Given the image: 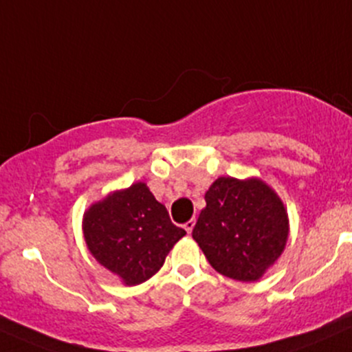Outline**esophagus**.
<instances>
[{
    "label": "esophagus",
    "instance_id": "34e87169",
    "mask_svg": "<svg viewBox=\"0 0 352 352\" xmlns=\"http://www.w3.org/2000/svg\"><path fill=\"white\" fill-rule=\"evenodd\" d=\"M194 226H195V220H194V219H190V220H187V222L184 223V229L187 230L188 234H190V232H192V229H194Z\"/></svg>",
    "mask_w": 352,
    "mask_h": 352
}]
</instances>
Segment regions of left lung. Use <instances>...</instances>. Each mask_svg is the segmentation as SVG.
<instances>
[{
    "mask_svg": "<svg viewBox=\"0 0 352 352\" xmlns=\"http://www.w3.org/2000/svg\"><path fill=\"white\" fill-rule=\"evenodd\" d=\"M206 202L192 237L208 264L234 280H257L287 241V212L280 199L262 180L220 177Z\"/></svg>",
    "mask_w": 352,
    "mask_h": 352,
    "instance_id": "left-lung-1",
    "label": "left lung"
}]
</instances>
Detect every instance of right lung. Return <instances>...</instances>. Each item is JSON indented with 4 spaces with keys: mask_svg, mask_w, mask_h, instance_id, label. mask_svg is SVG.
<instances>
[{
    "mask_svg": "<svg viewBox=\"0 0 352 352\" xmlns=\"http://www.w3.org/2000/svg\"><path fill=\"white\" fill-rule=\"evenodd\" d=\"M83 234L96 261L135 285L158 272L170 249L187 232L172 223L167 208L138 182L88 208Z\"/></svg>",
    "mask_w": 352,
    "mask_h": 352,
    "instance_id": "obj_1",
    "label": "right lung"
}]
</instances>
